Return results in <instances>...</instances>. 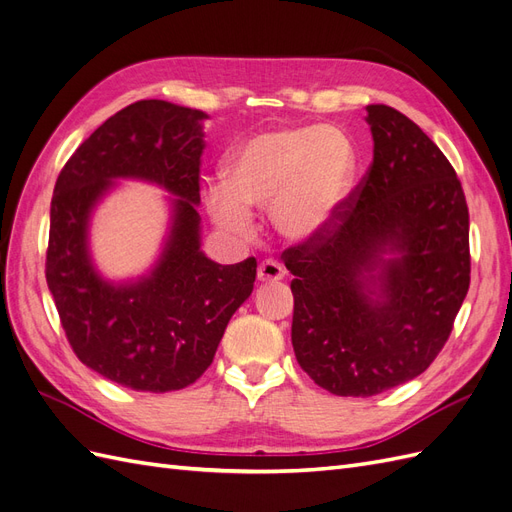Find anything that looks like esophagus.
I'll use <instances>...</instances> for the list:
<instances>
[{
  "mask_svg": "<svg viewBox=\"0 0 512 512\" xmlns=\"http://www.w3.org/2000/svg\"><path fill=\"white\" fill-rule=\"evenodd\" d=\"M284 275H286V271H284V267L280 265V262L277 260H262L260 262V267H258V280L262 282V284H273V282H280V280H284Z\"/></svg>",
  "mask_w": 512,
  "mask_h": 512,
  "instance_id": "obj_1",
  "label": "esophagus"
}]
</instances>
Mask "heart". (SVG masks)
Masks as SVG:
<instances>
[{"label":"heart","instance_id":"heart-1","mask_svg":"<svg viewBox=\"0 0 512 512\" xmlns=\"http://www.w3.org/2000/svg\"><path fill=\"white\" fill-rule=\"evenodd\" d=\"M359 170L352 138L337 126H277L247 138L226 160V183L207 190L215 224L252 228V209H269L284 237L309 241L329 230Z\"/></svg>","mask_w":512,"mask_h":512}]
</instances>
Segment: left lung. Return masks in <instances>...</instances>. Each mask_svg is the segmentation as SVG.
<instances>
[{"label": "left lung", "mask_w": 512, "mask_h": 512, "mask_svg": "<svg viewBox=\"0 0 512 512\" xmlns=\"http://www.w3.org/2000/svg\"><path fill=\"white\" fill-rule=\"evenodd\" d=\"M367 123V173L329 230L282 254L294 275V356L342 397L421 376L470 288V215L455 168L395 108L369 104Z\"/></svg>", "instance_id": "left-lung-1"}]
</instances>
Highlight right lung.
Returning <instances> with one entry per match:
<instances>
[{
	"mask_svg": "<svg viewBox=\"0 0 512 512\" xmlns=\"http://www.w3.org/2000/svg\"><path fill=\"white\" fill-rule=\"evenodd\" d=\"M203 119L164 100L134 102L83 141L55 183L44 273L61 327L81 363L132 391L194 384L254 290V256L218 265L200 252ZM117 176L160 182L180 196L159 267L121 287L100 281L86 252L88 213Z\"/></svg>",
	"mask_w": 512,
	"mask_h": 512,
	"instance_id": "obj_1",
	"label": "right lung"
}]
</instances>
